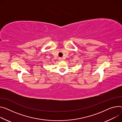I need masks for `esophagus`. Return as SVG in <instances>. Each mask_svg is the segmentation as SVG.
Listing matches in <instances>:
<instances>
[{
    "instance_id": "esophagus-1",
    "label": "esophagus",
    "mask_w": 122,
    "mask_h": 122,
    "mask_svg": "<svg viewBox=\"0 0 122 122\" xmlns=\"http://www.w3.org/2000/svg\"><path fill=\"white\" fill-rule=\"evenodd\" d=\"M63 58H61V57H60V58H59V60H60V61H62V60H63Z\"/></svg>"
}]
</instances>
